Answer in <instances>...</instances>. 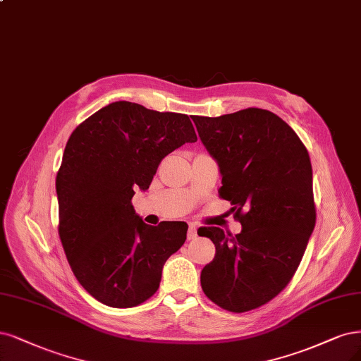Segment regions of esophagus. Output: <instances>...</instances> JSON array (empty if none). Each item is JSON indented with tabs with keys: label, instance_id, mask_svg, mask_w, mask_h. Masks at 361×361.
Instances as JSON below:
<instances>
[{
	"label": "esophagus",
	"instance_id": "1",
	"mask_svg": "<svg viewBox=\"0 0 361 361\" xmlns=\"http://www.w3.org/2000/svg\"><path fill=\"white\" fill-rule=\"evenodd\" d=\"M186 238H188V240H194L197 238V227L194 226V224H190V228H188V234H186Z\"/></svg>",
	"mask_w": 361,
	"mask_h": 361
}]
</instances>
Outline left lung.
I'll use <instances>...</instances> for the list:
<instances>
[{"label": "left lung", "mask_w": 361, "mask_h": 361, "mask_svg": "<svg viewBox=\"0 0 361 361\" xmlns=\"http://www.w3.org/2000/svg\"><path fill=\"white\" fill-rule=\"evenodd\" d=\"M192 121L218 161L219 197L242 224L235 235L198 228L216 250L202 288L219 307L247 312L276 297L300 264L317 221L310 158L288 123L264 109Z\"/></svg>", "instance_id": "left-lung-1"}]
</instances>
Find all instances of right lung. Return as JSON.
Instances as JSON below:
<instances>
[{"label": "right lung", "instance_id": "right-lung-1", "mask_svg": "<svg viewBox=\"0 0 361 361\" xmlns=\"http://www.w3.org/2000/svg\"><path fill=\"white\" fill-rule=\"evenodd\" d=\"M194 142L188 115L130 102L100 109L71 133L56 175L58 233L74 276L98 302L134 307L157 293L188 226H147L131 198L149 188L161 159Z\"/></svg>", "mask_w": 361, "mask_h": 361}]
</instances>
